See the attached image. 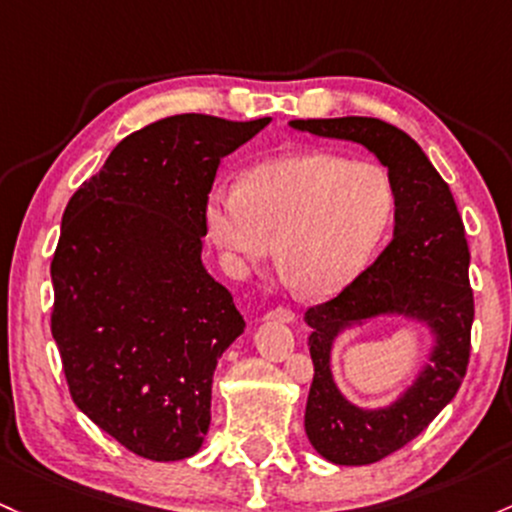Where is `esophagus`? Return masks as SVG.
Wrapping results in <instances>:
<instances>
[{
	"instance_id": "1",
	"label": "esophagus",
	"mask_w": 512,
	"mask_h": 512,
	"mask_svg": "<svg viewBox=\"0 0 512 512\" xmlns=\"http://www.w3.org/2000/svg\"><path fill=\"white\" fill-rule=\"evenodd\" d=\"M265 318H267V320H282V323H294V320H296V313L291 311V308L277 306V308H272V311H269Z\"/></svg>"
}]
</instances>
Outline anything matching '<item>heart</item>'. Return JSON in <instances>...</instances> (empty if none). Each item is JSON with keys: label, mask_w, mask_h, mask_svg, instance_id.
<instances>
[{"label": "heart", "mask_w": 512, "mask_h": 512, "mask_svg": "<svg viewBox=\"0 0 512 512\" xmlns=\"http://www.w3.org/2000/svg\"><path fill=\"white\" fill-rule=\"evenodd\" d=\"M393 213L391 182L376 165L325 150L269 157L238 187H216L206 230L230 272L277 265L303 294L335 296L364 272Z\"/></svg>", "instance_id": "heart-1"}]
</instances>
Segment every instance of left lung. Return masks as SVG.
I'll return each instance as SVG.
<instances>
[{
  "mask_svg": "<svg viewBox=\"0 0 512 512\" xmlns=\"http://www.w3.org/2000/svg\"><path fill=\"white\" fill-rule=\"evenodd\" d=\"M291 126L313 136L364 145L389 167L396 204L393 240L335 299L311 306L303 316L311 325L308 350L313 359V384L303 420L308 440L333 464H374L418 437L462 386L474 323L464 223L447 182L401 128L367 116L296 119ZM384 312L428 322L436 347L431 364L396 404L362 412L334 386L329 350L347 324Z\"/></svg>",
  "mask_w": 512,
  "mask_h": 512,
  "instance_id": "8db88e82",
  "label": "left lung"
}]
</instances>
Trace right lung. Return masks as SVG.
I'll return each mask as SVG.
<instances>
[{"label": "right lung", "instance_id": "1", "mask_svg": "<svg viewBox=\"0 0 512 512\" xmlns=\"http://www.w3.org/2000/svg\"><path fill=\"white\" fill-rule=\"evenodd\" d=\"M269 121H155L67 201L50 333L75 406L138 457L177 462L204 445L218 357L245 330L201 265L206 201L223 157Z\"/></svg>", "mask_w": 512, "mask_h": 512}]
</instances>
